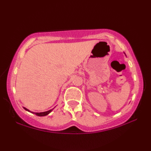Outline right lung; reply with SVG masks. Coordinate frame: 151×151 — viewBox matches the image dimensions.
I'll return each mask as SVG.
<instances>
[{"instance_id":"obj_1","label":"right lung","mask_w":151,"mask_h":151,"mask_svg":"<svg viewBox=\"0 0 151 151\" xmlns=\"http://www.w3.org/2000/svg\"><path fill=\"white\" fill-rule=\"evenodd\" d=\"M24 109H25L26 111H29V112H31V111H30L29 110H28L27 109L24 108ZM53 109H51V110H49V111H45V112H42V113H34V112H32V113H35V114H36V115H38V116H45V115H48L49 113H50L51 112V111H53Z\"/></svg>"}]
</instances>
